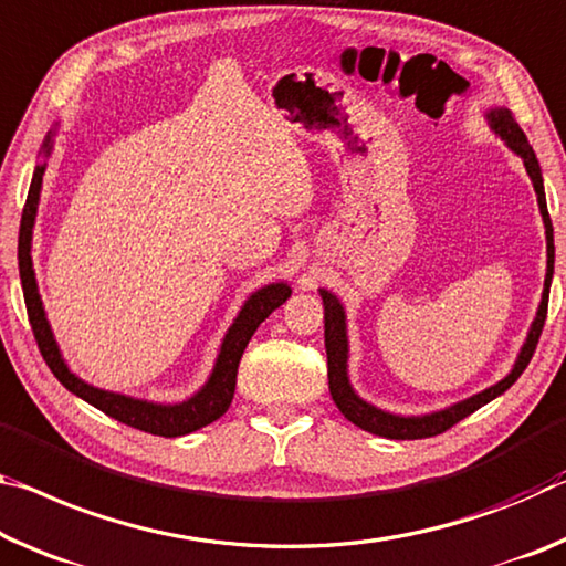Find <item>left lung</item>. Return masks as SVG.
I'll return each instance as SVG.
<instances>
[{
    "label": "left lung",
    "mask_w": 566,
    "mask_h": 566,
    "mask_svg": "<svg viewBox=\"0 0 566 566\" xmlns=\"http://www.w3.org/2000/svg\"><path fill=\"white\" fill-rule=\"evenodd\" d=\"M491 130L501 136V140H506V146L514 150L516 156H522L526 174L532 178L534 191H536V201H539V211L544 219V229H546V280H544V292H542V302L539 310H536V317L528 327L526 343L518 353L514 367L506 375L504 380H499L491 388L476 392V396L465 398L455 406L438 410V412H428V416H392V412H385L380 408L365 402L357 392L353 390L347 378V325H345V310L335 294L327 290H319L322 294V304H325V349H327V378H329V396L335 400V406L339 412L355 423L357 428L367 430V433L390 438V441H416V438H430L443 433V430L453 428L459 420L465 416H471L473 410H479L481 406H486L493 398H499L501 392H506L511 385L518 380V375L526 370L528 360H532L536 343H539V335L544 329V319H546V304H549V286H552V274H554V229H552V219L549 211H546V196H544V181H542V168L539 160H536V154L528 146V140L524 136V130L518 128V123L514 120V115L506 107H491L486 113Z\"/></svg>",
    "instance_id": "left-lung-1"
}]
</instances>
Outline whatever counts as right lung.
Wrapping results in <instances>:
<instances>
[{
  "label": "right lung",
  "mask_w": 566,
  "mask_h": 566,
  "mask_svg": "<svg viewBox=\"0 0 566 566\" xmlns=\"http://www.w3.org/2000/svg\"><path fill=\"white\" fill-rule=\"evenodd\" d=\"M50 150H52V130L48 133V138H44L42 154L50 156ZM42 176H44V164L34 168L30 193H27L22 221H20V247H17V259H20V280H22L27 315H30L34 339H38L40 353L52 370V375H55V378L65 385L70 392H75L77 398H83L85 402H90V406L103 410L105 416L120 420V423L130 428L146 430V433H154V436H164V438L186 436L221 418L223 412L229 410L231 400H234L239 360L241 355H244L251 335H254L256 327L262 325V322L272 315L276 307H282V304L290 300L292 294L290 286L284 282H276V284H266L262 290L251 294L237 315L234 325L229 327L227 337H223L209 382H206L193 398L176 402V406H160V402H148V400L120 396V392H107L101 388H93V385H87L85 380H80L77 375L70 373V367L65 365V360H62L60 347L55 343V337H52L50 322L44 317V307L38 292V280H34L32 227H34V217H38Z\"/></svg>",
  "instance_id": "1"
}]
</instances>
